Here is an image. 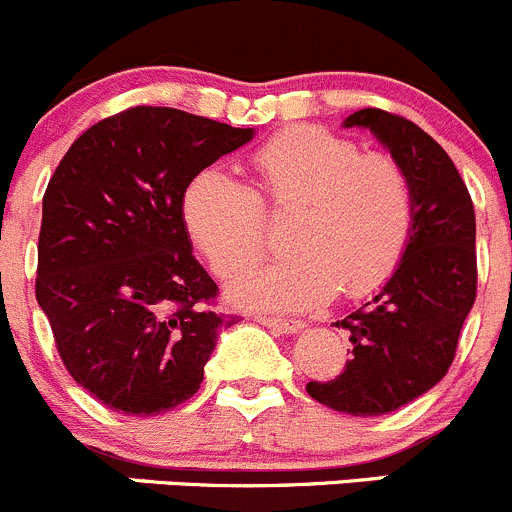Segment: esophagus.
<instances>
[{"label": "esophagus", "instance_id": "1", "mask_svg": "<svg viewBox=\"0 0 512 512\" xmlns=\"http://www.w3.org/2000/svg\"><path fill=\"white\" fill-rule=\"evenodd\" d=\"M257 322L265 324L267 329H272V332H280V334H294L299 332V329L304 327L302 322H297V319H277V317H257Z\"/></svg>", "mask_w": 512, "mask_h": 512}]
</instances>
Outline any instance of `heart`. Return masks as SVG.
<instances>
[{
  "instance_id": "1",
  "label": "heart",
  "mask_w": 512,
  "mask_h": 512,
  "mask_svg": "<svg viewBox=\"0 0 512 512\" xmlns=\"http://www.w3.org/2000/svg\"><path fill=\"white\" fill-rule=\"evenodd\" d=\"M255 190L218 168L188 183L183 218L218 275H232L267 242L265 208L294 210L287 245L294 255L252 265L230 282L247 307L304 312L339 287L361 297L399 267L414 232V185L389 153H361L327 128L292 126L252 156Z\"/></svg>"
}]
</instances>
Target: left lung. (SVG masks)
Instances as JSON below:
<instances>
[{"label": "left lung", "mask_w": 512, "mask_h": 512, "mask_svg": "<svg viewBox=\"0 0 512 512\" xmlns=\"http://www.w3.org/2000/svg\"><path fill=\"white\" fill-rule=\"evenodd\" d=\"M344 126L369 128L404 165L414 232L384 289L337 322L349 332L352 359L332 381H309L307 394L344 414L381 416L433 389L453 364L476 302V210L453 160L416 123L361 108Z\"/></svg>", "instance_id": "left-lung-1"}]
</instances>
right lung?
<instances>
[{"label":"right lung","instance_id":"right-lung-1","mask_svg":"<svg viewBox=\"0 0 512 512\" xmlns=\"http://www.w3.org/2000/svg\"><path fill=\"white\" fill-rule=\"evenodd\" d=\"M255 136L136 106L81 133L44 193L36 302L66 371L108 409L153 416L193 399L218 332V285L193 257L190 180Z\"/></svg>","mask_w":512,"mask_h":512}]
</instances>
